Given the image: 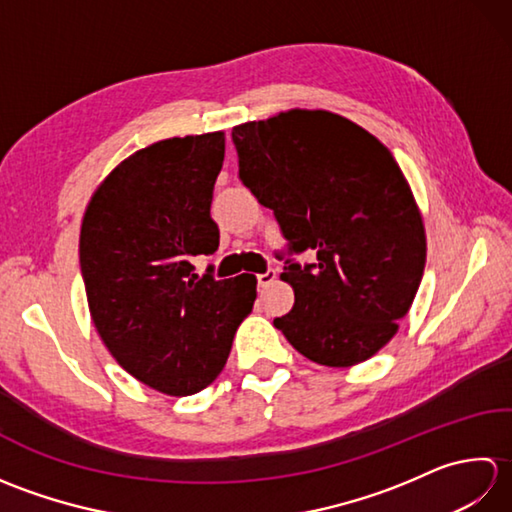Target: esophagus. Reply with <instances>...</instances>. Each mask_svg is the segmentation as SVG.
<instances>
[{"label": "esophagus", "instance_id": "34e87169", "mask_svg": "<svg viewBox=\"0 0 512 512\" xmlns=\"http://www.w3.org/2000/svg\"><path fill=\"white\" fill-rule=\"evenodd\" d=\"M277 279V273H275V270L273 268H268L266 270V273H262V275H257V284L259 286H262V288H266V286H270V284H273V281Z\"/></svg>", "mask_w": 512, "mask_h": 512}]
</instances>
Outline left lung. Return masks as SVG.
<instances>
[{"label":"left lung","mask_w":512,"mask_h":512,"mask_svg":"<svg viewBox=\"0 0 512 512\" xmlns=\"http://www.w3.org/2000/svg\"><path fill=\"white\" fill-rule=\"evenodd\" d=\"M239 178L275 211L290 250L281 279L295 306L275 319L312 363L352 367L394 339L427 262L420 206L391 151L328 110H286L233 127Z\"/></svg>","instance_id":"left-lung-1"}]
</instances>
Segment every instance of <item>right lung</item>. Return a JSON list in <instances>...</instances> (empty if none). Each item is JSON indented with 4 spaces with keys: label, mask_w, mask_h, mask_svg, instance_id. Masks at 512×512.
Listing matches in <instances>:
<instances>
[{
    "label": "right lung",
    "mask_w": 512,
    "mask_h": 512,
    "mask_svg": "<svg viewBox=\"0 0 512 512\" xmlns=\"http://www.w3.org/2000/svg\"><path fill=\"white\" fill-rule=\"evenodd\" d=\"M224 132L167 138L107 173L85 206L79 257L90 317L125 372L167 396L220 376L257 299L255 275L213 279L191 257L213 255L211 217Z\"/></svg>",
    "instance_id": "add662e5"
}]
</instances>
